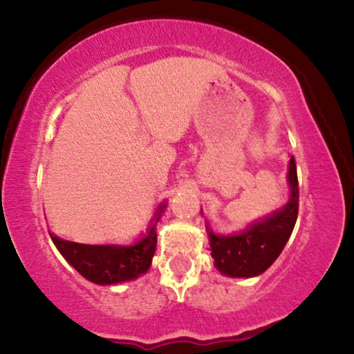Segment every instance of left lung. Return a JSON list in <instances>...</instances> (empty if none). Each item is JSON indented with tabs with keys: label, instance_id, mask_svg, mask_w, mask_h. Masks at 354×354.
<instances>
[{
	"label": "left lung",
	"instance_id": "obj_1",
	"mask_svg": "<svg viewBox=\"0 0 354 354\" xmlns=\"http://www.w3.org/2000/svg\"><path fill=\"white\" fill-rule=\"evenodd\" d=\"M290 200L280 211L251 224L236 235H216L209 230L211 256L216 268L229 277H254L263 274L279 258L292 235L298 217V176L295 158L290 159Z\"/></svg>",
	"mask_w": 354,
	"mask_h": 354
}]
</instances>
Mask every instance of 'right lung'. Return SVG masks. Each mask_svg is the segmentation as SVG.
I'll return each instance as SVG.
<instances>
[{"instance_id": "add662e5", "label": "right lung", "mask_w": 354, "mask_h": 354, "mask_svg": "<svg viewBox=\"0 0 354 354\" xmlns=\"http://www.w3.org/2000/svg\"><path fill=\"white\" fill-rule=\"evenodd\" d=\"M162 207H159L158 214H161ZM156 222L149 229L148 235L133 246L82 245L55 235H51V240L67 263L86 280L98 285L120 283L137 279L151 266L158 243Z\"/></svg>"}]
</instances>
